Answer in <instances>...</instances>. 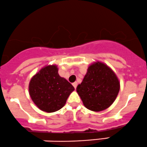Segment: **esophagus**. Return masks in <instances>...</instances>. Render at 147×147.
Segmentation results:
<instances>
[{"mask_svg":"<svg viewBox=\"0 0 147 147\" xmlns=\"http://www.w3.org/2000/svg\"><path fill=\"white\" fill-rule=\"evenodd\" d=\"M72 85H73V86L75 87V88H77V82H74V83H72Z\"/></svg>","mask_w":147,"mask_h":147,"instance_id":"obj_1","label":"esophagus"}]
</instances>
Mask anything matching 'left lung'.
Segmentation results:
<instances>
[{"instance_id": "left-lung-1", "label": "left lung", "mask_w": 147, "mask_h": 147, "mask_svg": "<svg viewBox=\"0 0 147 147\" xmlns=\"http://www.w3.org/2000/svg\"><path fill=\"white\" fill-rule=\"evenodd\" d=\"M120 90V82L109 66L96 61L88 66L77 92L84 105L89 110L100 112L114 102Z\"/></svg>"}]
</instances>
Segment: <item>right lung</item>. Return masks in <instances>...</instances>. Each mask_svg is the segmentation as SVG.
Listing matches in <instances>:
<instances>
[{"instance_id": "add662e5", "label": "right lung", "mask_w": 147, "mask_h": 147, "mask_svg": "<svg viewBox=\"0 0 147 147\" xmlns=\"http://www.w3.org/2000/svg\"><path fill=\"white\" fill-rule=\"evenodd\" d=\"M56 65L45 66L29 82V95L40 110L51 113L65 105L75 90L73 86L59 75Z\"/></svg>"}]
</instances>
